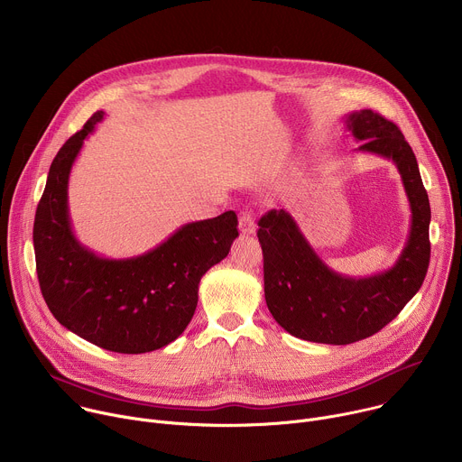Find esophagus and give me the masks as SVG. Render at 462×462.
<instances>
[{"label":"esophagus","mask_w":462,"mask_h":462,"mask_svg":"<svg viewBox=\"0 0 462 462\" xmlns=\"http://www.w3.org/2000/svg\"><path fill=\"white\" fill-rule=\"evenodd\" d=\"M239 230L243 234H254L255 232V221H254V214L248 210H243L239 214Z\"/></svg>","instance_id":"1"}]
</instances>
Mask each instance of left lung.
Segmentation results:
<instances>
[{"label":"left lung","mask_w":462,"mask_h":462,"mask_svg":"<svg viewBox=\"0 0 462 462\" xmlns=\"http://www.w3.org/2000/svg\"><path fill=\"white\" fill-rule=\"evenodd\" d=\"M358 152L399 168L411 208V226L397 263L369 278L328 269L289 212L271 210L257 223L265 300L274 319L296 338L347 346L378 333L419 292L430 265V199L419 164L402 131L371 109L346 118Z\"/></svg>","instance_id":"1"}]
</instances>
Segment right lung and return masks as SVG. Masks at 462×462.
<instances>
[{"label": "right lung", "instance_id": "right-lung-1", "mask_svg": "<svg viewBox=\"0 0 462 462\" xmlns=\"http://www.w3.org/2000/svg\"><path fill=\"white\" fill-rule=\"evenodd\" d=\"M104 111L56 153L34 217L36 273L52 316L80 338L122 355L161 349L182 335L197 307L207 271L230 252L236 212L180 226L153 250L107 259L73 234L68 207L69 173Z\"/></svg>", "mask_w": 462, "mask_h": 462}]
</instances>
